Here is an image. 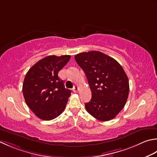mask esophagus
Segmentation results:
<instances>
[{"label": "esophagus", "instance_id": "obj_1", "mask_svg": "<svg viewBox=\"0 0 157 157\" xmlns=\"http://www.w3.org/2000/svg\"><path fill=\"white\" fill-rule=\"evenodd\" d=\"M78 89H79V87L78 86H75L73 88V91L74 92V93H77V92L78 91Z\"/></svg>", "mask_w": 157, "mask_h": 157}]
</instances>
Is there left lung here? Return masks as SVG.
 Segmentation results:
<instances>
[{
  "label": "left lung",
  "mask_w": 157,
  "mask_h": 157,
  "mask_svg": "<svg viewBox=\"0 0 157 157\" xmlns=\"http://www.w3.org/2000/svg\"><path fill=\"white\" fill-rule=\"evenodd\" d=\"M90 86L92 98L86 111L100 121L114 118L123 109L129 93L128 77L113 58L101 52H82L75 56Z\"/></svg>",
  "instance_id": "1"
}]
</instances>
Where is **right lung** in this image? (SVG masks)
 Here are the masks:
<instances>
[{"instance_id": "add662e5", "label": "right lung", "mask_w": 157, "mask_h": 157, "mask_svg": "<svg viewBox=\"0 0 157 157\" xmlns=\"http://www.w3.org/2000/svg\"><path fill=\"white\" fill-rule=\"evenodd\" d=\"M70 58V55L46 56L34 64L26 73L22 86L24 99L40 119H54L65 109L71 91L64 88V82L58 74Z\"/></svg>"}]
</instances>
